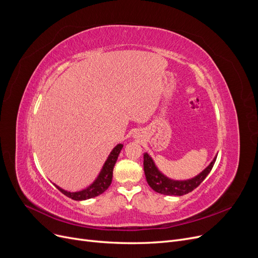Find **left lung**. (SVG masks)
<instances>
[{
  "instance_id": "8db88e82",
  "label": "left lung",
  "mask_w": 258,
  "mask_h": 258,
  "mask_svg": "<svg viewBox=\"0 0 258 258\" xmlns=\"http://www.w3.org/2000/svg\"><path fill=\"white\" fill-rule=\"evenodd\" d=\"M217 155L213 158V161L210 163L206 169H204L200 174L196 176L183 179V180H176L169 178L165 174H163L161 171L156 167L152 157L148 153H144V171L146 179L148 185L157 193H161L164 195H174V196H181L185 195L195 188H198L204 179L210 173L212 170L214 163L216 161Z\"/></svg>"
}]
</instances>
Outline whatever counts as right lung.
Here are the masks:
<instances>
[{
  "label": "right lung",
  "instance_id": "1",
  "mask_svg": "<svg viewBox=\"0 0 258 258\" xmlns=\"http://www.w3.org/2000/svg\"><path fill=\"white\" fill-rule=\"evenodd\" d=\"M122 146H124L122 144H117L114 147L112 151L110 152V154L108 155L105 164L102 167V170L100 171L99 175H97V177L93 180L92 183H90L87 188L77 191V192H70V191L64 190L60 187H58L57 185H55V183H53V185L64 195L68 196V198L75 200V201H85V200L95 198V196H99L100 194L104 193L109 188V186L111 185L113 168L116 163L118 154H119L120 150L122 149Z\"/></svg>",
  "mask_w": 258,
  "mask_h": 258
}]
</instances>
